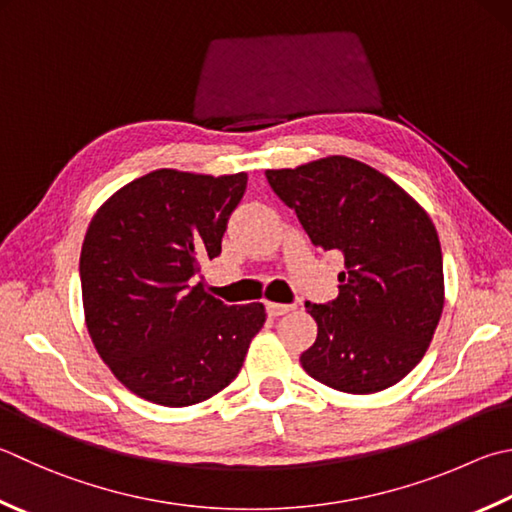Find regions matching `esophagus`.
I'll use <instances>...</instances> for the list:
<instances>
[{"label":"esophagus","mask_w":512,"mask_h":512,"mask_svg":"<svg viewBox=\"0 0 512 512\" xmlns=\"http://www.w3.org/2000/svg\"><path fill=\"white\" fill-rule=\"evenodd\" d=\"M294 305H283V303H267V314L269 316H283L287 312H292Z\"/></svg>","instance_id":"obj_1"}]
</instances>
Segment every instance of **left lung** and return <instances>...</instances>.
Wrapping results in <instances>:
<instances>
[{"instance_id":"8db88e82","label":"left lung","mask_w":512,"mask_h":512,"mask_svg":"<svg viewBox=\"0 0 512 512\" xmlns=\"http://www.w3.org/2000/svg\"><path fill=\"white\" fill-rule=\"evenodd\" d=\"M265 176L314 247L345 258L336 301L305 303L318 334L301 354L303 370L347 394L399 383L428 352L446 301L428 211L385 173L347 156Z\"/></svg>"}]
</instances>
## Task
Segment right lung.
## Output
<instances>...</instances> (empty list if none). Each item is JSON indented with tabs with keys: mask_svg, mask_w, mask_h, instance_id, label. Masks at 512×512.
<instances>
[{
	"mask_svg": "<svg viewBox=\"0 0 512 512\" xmlns=\"http://www.w3.org/2000/svg\"><path fill=\"white\" fill-rule=\"evenodd\" d=\"M247 173L156 169L95 211L80 278L84 323L106 368L140 399L187 408L236 379L265 305L227 307L194 285L216 258Z\"/></svg>",
	"mask_w": 512,
	"mask_h": 512,
	"instance_id": "add662e5",
	"label": "right lung"
}]
</instances>
